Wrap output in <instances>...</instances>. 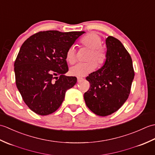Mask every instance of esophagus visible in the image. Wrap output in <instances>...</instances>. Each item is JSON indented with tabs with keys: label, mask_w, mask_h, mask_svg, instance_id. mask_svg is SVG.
<instances>
[{
	"label": "esophagus",
	"mask_w": 155,
	"mask_h": 155,
	"mask_svg": "<svg viewBox=\"0 0 155 155\" xmlns=\"http://www.w3.org/2000/svg\"><path fill=\"white\" fill-rule=\"evenodd\" d=\"M83 78H82V77H77V81L78 82H81V81H83Z\"/></svg>",
	"instance_id": "34e87169"
}]
</instances>
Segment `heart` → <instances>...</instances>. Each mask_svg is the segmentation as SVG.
<instances>
[{"label": "heart", "instance_id": "heart-1", "mask_svg": "<svg viewBox=\"0 0 155 155\" xmlns=\"http://www.w3.org/2000/svg\"><path fill=\"white\" fill-rule=\"evenodd\" d=\"M80 44L88 49H91L86 62H81L72 67L69 73L73 77H84L93 72L97 67H101L106 61L107 54L104 49L101 47L102 39L96 32H89L84 35L80 40ZM66 61L72 64L77 61V52L74 47L68 48L65 54Z\"/></svg>", "mask_w": 155, "mask_h": 155}]
</instances>
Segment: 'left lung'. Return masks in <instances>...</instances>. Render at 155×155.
I'll list each match as a JSON object with an SVG mask.
<instances>
[{
	"label": "left lung",
	"instance_id": "8db88e82",
	"mask_svg": "<svg viewBox=\"0 0 155 155\" xmlns=\"http://www.w3.org/2000/svg\"><path fill=\"white\" fill-rule=\"evenodd\" d=\"M106 45V61L86 78L91 87L84 94L88 108L101 117L113 114L123 106L129 96L134 76L132 58L121 42L109 36Z\"/></svg>",
	"mask_w": 155,
	"mask_h": 155
}]
</instances>
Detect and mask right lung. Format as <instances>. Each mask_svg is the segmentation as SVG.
I'll use <instances>...</instances> for the list:
<instances>
[{
	"label": "right lung",
	"mask_w": 155,
	"mask_h": 155,
	"mask_svg": "<svg viewBox=\"0 0 155 155\" xmlns=\"http://www.w3.org/2000/svg\"><path fill=\"white\" fill-rule=\"evenodd\" d=\"M84 31L38 32L26 40L15 62L16 84L25 104L39 115L60 107L65 93L77 83L67 77L66 52Z\"/></svg>",
	"instance_id": "1"
}]
</instances>
